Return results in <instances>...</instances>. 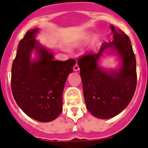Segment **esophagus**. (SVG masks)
I'll return each instance as SVG.
<instances>
[{"label":"esophagus","mask_w":148,"mask_h":148,"mask_svg":"<svg viewBox=\"0 0 148 148\" xmlns=\"http://www.w3.org/2000/svg\"><path fill=\"white\" fill-rule=\"evenodd\" d=\"M79 70H80V68H79V66H78V64H76L74 67V71H77Z\"/></svg>","instance_id":"34e87169"}]
</instances>
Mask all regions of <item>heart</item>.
Masks as SVG:
<instances>
[{
    "label": "heart",
    "instance_id": "obj_1",
    "mask_svg": "<svg viewBox=\"0 0 148 148\" xmlns=\"http://www.w3.org/2000/svg\"><path fill=\"white\" fill-rule=\"evenodd\" d=\"M89 39V36L88 35H84L80 37V38H78V39H76L75 40H74L73 42H71V47H79V46L82 45L83 43H85L87 40Z\"/></svg>",
    "mask_w": 148,
    "mask_h": 148
}]
</instances>
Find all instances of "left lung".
I'll list each match as a JSON object with an SVG mask.
<instances>
[{
	"mask_svg": "<svg viewBox=\"0 0 148 148\" xmlns=\"http://www.w3.org/2000/svg\"><path fill=\"white\" fill-rule=\"evenodd\" d=\"M110 27L112 41L103 43L97 54H87L77 61L86 105L99 119L111 118L122 112L133 97L137 84L136 60L130 38L119 28ZM111 52L119 56L120 66L105 69L99 60Z\"/></svg>",
	"mask_w": 148,
	"mask_h": 148,
	"instance_id": "left-lung-1",
	"label": "left lung"
}]
</instances>
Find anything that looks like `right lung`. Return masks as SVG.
Here are the masks:
<instances>
[{"instance_id": "obj_1", "label": "right lung", "mask_w": 148, "mask_h": 148, "mask_svg": "<svg viewBox=\"0 0 148 148\" xmlns=\"http://www.w3.org/2000/svg\"><path fill=\"white\" fill-rule=\"evenodd\" d=\"M39 28L29 30L20 40L13 62L11 89L15 101L28 116L50 122L62 110V92L74 59L54 60L53 54L36 40ZM34 51L36 58L31 59Z\"/></svg>"}]
</instances>
